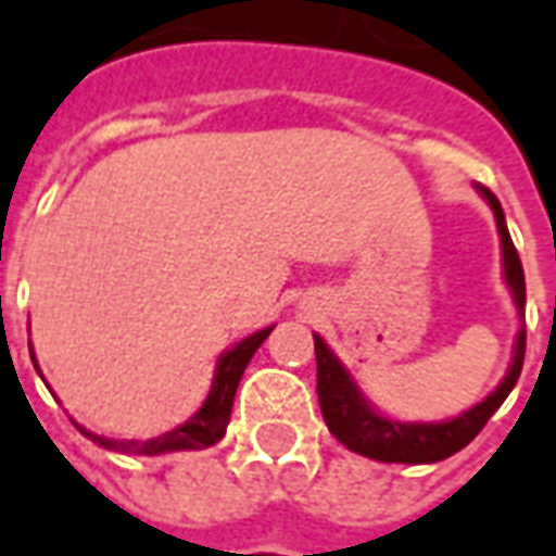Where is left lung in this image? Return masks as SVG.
<instances>
[{
	"label": "left lung",
	"mask_w": 556,
	"mask_h": 556,
	"mask_svg": "<svg viewBox=\"0 0 556 556\" xmlns=\"http://www.w3.org/2000/svg\"><path fill=\"white\" fill-rule=\"evenodd\" d=\"M481 198L491 204L496 219V231H500V243H503V270H506V286L515 298V306L523 316V304H527V286H523V267L518 258V250L508 238L506 216L503 207L491 189L476 186ZM316 340V391L318 406L325 415V425L331 430L337 440L343 442L349 452L364 454L372 460L382 464H437L452 457L454 452H460L464 445L479 437V430L488 425V418L503 406V400L508 397V391L515 388L518 376L523 367V349H527V331H518L515 340V358L508 367L506 379L491 391L488 397L476 403L472 409L460 413L452 421H437V425H418V421H394L372 409L370 403L364 400L361 388L355 386V379L345 372V367L337 361L328 343L313 333Z\"/></svg>",
	"instance_id": "1"
}]
</instances>
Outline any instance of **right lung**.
<instances>
[{"label": "right lung", "mask_w": 556, "mask_h": 556, "mask_svg": "<svg viewBox=\"0 0 556 556\" xmlns=\"http://www.w3.org/2000/svg\"><path fill=\"white\" fill-rule=\"evenodd\" d=\"M274 331V325L265 328V331L250 333L247 340H240L235 349L223 352V358L216 364V372H213V386L207 400L201 403L198 409L186 425L174 427L168 433H162L156 440H108V437H96L89 433L87 427H80L75 421V427L92 440L96 445H102L108 452H119V454H168V452H186V448H207V445H216V442L225 437V427H228V418H231V406H235V394H238L240 376L247 370V364L255 355V349L265 343L267 333ZM29 355H33V345H29ZM35 370H38V361L33 358Z\"/></svg>", "instance_id": "obj_1"}]
</instances>
